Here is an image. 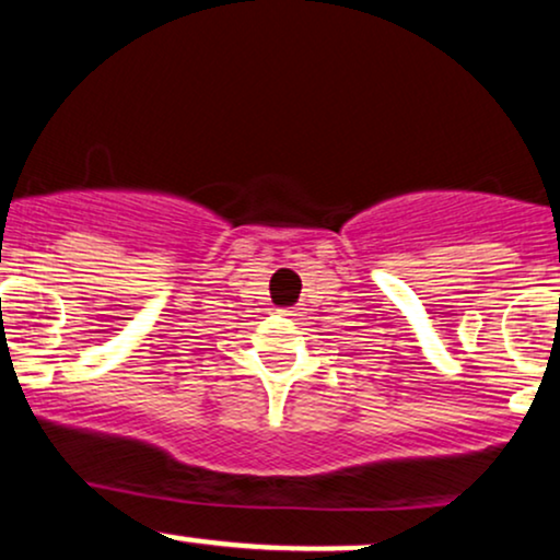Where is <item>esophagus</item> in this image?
<instances>
[{"mask_svg":"<svg viewBox=\"0 0 560 560\" xmlns=\"http://www.w3.org/2000/svg\"><path fill=\"white\" fill-rule=\"evenodd\" d=\"M281 313H284V316H294V313H292V311H281Z\"/></svg>","mask_w":560,"mask_h":560,"instance_id":"esophagus-1","label":"esophagus"}]
</instances>
